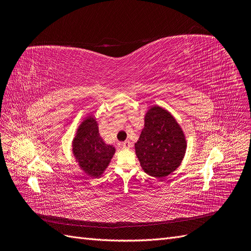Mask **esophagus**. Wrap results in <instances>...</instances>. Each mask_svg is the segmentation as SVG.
Here are the masks:
<instances>
[{"mask_svg": "<svg viewBox=\"0 0 251 251\" xmlns=\"http://www.w3.org/2000/svg\"><path fill=\"white\" fill-rule=\"evenodd\" d=\"M120 147L123 148V149H125V150L131 149V148H132V143H131L130 141H128V140H126V141L123 142V143H120Z\"/></svg>", "mask_w": 251, "mask_h": 251, "instance_id": "34e87169", "label": "esophagus"}]
</instances>
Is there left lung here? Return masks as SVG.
Instances as JSON below:
<instances>
[{
    "label": "left lung",
    "instance_id": "1",
    "mask_svg": "<svg viewBox=\"0 0 251 251\" xmlns=\"http://www.w3.org/2000/svg\"><path fill=\"white\" fill-rule=\"evenodd\" d=\"M187 148L185 133L173 114L151 105L144 115V126L135 143V153L144 173L162 179L176 171Z\"/></svg>",
    "mask_w": 251,
    "mask_h": 251
}]
</instances>
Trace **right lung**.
Masks as SVG:
<instances>
[{
  "label": "right lung",
  "instance_id": "right-lung-1",
  "mask_svg": "<svg viewBox=\"0 0 251 251\" xmlns=\"http://www.w3.org/2000/svg\"><path fill=\"white\" fill-rule=\"evenodd\" d=\"M116 149L107 144L100 134L93 114L81 120L72 140V154L79 169L91 178H100L109 166Z\"/></svg>",
  "mask_w": 251,
  "mask_h": 251
}]
</instances>
